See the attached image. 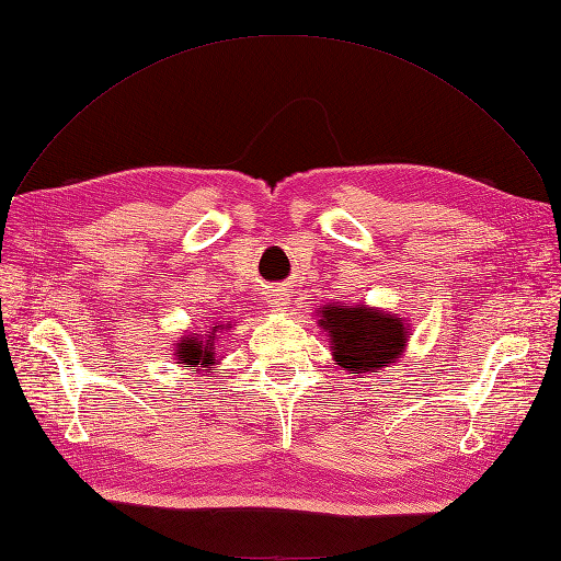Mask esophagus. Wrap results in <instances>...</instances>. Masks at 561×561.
Listing matches in <instances>:
<instances>
[{"label":"esophagus","instance_id":"1","mask_svg":"<svg viewBox=\"0 0 561 561\" xmlns=\"http://www.w3.org/2000/svg\"><path fill=\"white\" fill-rule=\"evenodd\" d=\"M286 305H288V294H286V288H273L271 307H273L275 311H282V309H286Z\"/></svg>","mask_w":561,"mask_h":561}]
</instances>
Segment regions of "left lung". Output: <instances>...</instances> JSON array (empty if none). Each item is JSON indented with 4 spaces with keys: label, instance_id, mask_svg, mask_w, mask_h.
Here are the masks:
<instances>
[{
    "label": "left lung",
    "instance_id": "8db88e82",
    "mask_svg": "<svg viewBox=\"0 0 561 561\" xmlns=\"http://www.w3.org/2000/svg\"><path fill=\"white\" fill-rule=\"evenodd\" d=\"M319 325L330 336L334 362L351 374H378L397 362L408 344V323L367 305H325Z\"/></svg>",
    "mask_w": 561,
    "mask_h": 561
}]
</instances>
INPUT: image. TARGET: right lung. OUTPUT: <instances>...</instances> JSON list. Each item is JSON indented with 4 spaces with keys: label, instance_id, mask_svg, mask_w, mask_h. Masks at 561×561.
Returning <instances> with one entry per match:
<instances>
[{
    "label": "right lung",
    "instance_id": "add662e5",
    "mask_svg": "<svg viewBox=\"0 0 561 561\" xmlns=\"http://www.w3.org/2000/svg\"><path fill=\"white\" fill-rule=\"evenodd\" d=\"M220 330H225V325H215L208 334L181 336L176 344V353H174L179 364H190V367H197L199 371L213 374L215 371V339Z\"/></svg>",
    "mask_w": 561,
    "mask_h": 561
}]
</instances>
